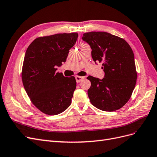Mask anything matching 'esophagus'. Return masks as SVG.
Returning <instances> with one entry per match:
<instances>
[{
  "label": "esophagus",
  "instance_id": "obj_1",
  "mask_svg": "<svg viewBox=\"0 0 157 157\" xmlns=\"http://www.w3.org/2000/svg\"><path fill=\"white\" fill-rule=\"evenodd\" d=\"M84 77L82 76H75V80H76L77 83H79L80 82H82V81L84 79Z\"/></svg>",
  "mask_w": 157,
  "mask_h": 157
}]
</instances>
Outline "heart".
Masks as SVG:
<instances>
[{
    "label": "heart",
    "instance_id": "heart-1",
    "mask_svg": "<svg viewBox=\"0 0 157 157\" xmlns=\"http://www.w3.org/2000/svg\"><path fill=\"white\" fill-rule=\"evenodd\" d=\"M85 45V44H82V45Z\"/></svg>",
    "mask_w": 157,
    "mask_h": 157
}]
</instances>
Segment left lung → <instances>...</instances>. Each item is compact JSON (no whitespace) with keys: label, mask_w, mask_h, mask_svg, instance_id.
<instances>
[{"label":"left lung","mask_w":157,"mask_h":157,"mask_svg":"<svg viewBox=\"0 0 157 157\" xmlns=\"http://www.w3.org/2000/svg\"><path fill=\"white\" fill-rule=\"evenodd\" d=\"M82 39L92 49L94 61L102 63L104 78L87 77L90 102L97 108L113 112L128 102L137 79L134 55L123 38L105 32L84 33Z\"/></svg>","instance_id":"8db88e82"}]
</instances>
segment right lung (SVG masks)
Listing matches in <instances>:
<instances>
[{
  "instance_id": "1",
  "label": "right lung",
  "mask_w": 157,
  "mask_h": 157,
  "mask_svg": "<svg viewBox=\"0 0 157 157\" xmlns=\"http://www.w3.org/2000/svg\"><path fill=\"white\" fill-rule=\"evenodd\" d=\"M78 36L72 33L39 37L25 53L21 73L24 88L32 103L45 114H59L71 104L76 81L56 72V67L66 62Z\"/></svg>"
}]
</instances>
